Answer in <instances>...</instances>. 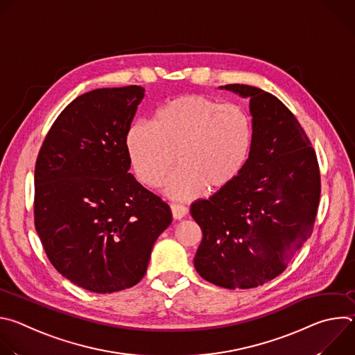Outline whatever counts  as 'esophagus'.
<instances>
[{
    "label": "esophagus",
    "mask_w": 355,
    "mask_h": 355,
    "mask_svg": "<svg viewBox=\"0 0 355 355\" xmlns=\"http://www.w3.org/2000/svg\"><path fill=\"white\" fill-rule=\"evenodd\" d=\"M171 214H173V218H174L175 220H180V219H182V218L187 216L188 209H187L184 205L173 204V205H171Z\"/></svg>",
    "instance_id": "1"
}]
</instances>
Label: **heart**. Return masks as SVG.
<instances>
[{
	"instance_id": "heart-1",
	"label": "heart",
	"mask_w": 355,
	"mask_h": 355,
	"mask_svg": "<svg viewBox=\"0 0 355 355\" xmlns=\"http://www.w3.org/2000/svg\"><path fill=\"white\" fill-rule=\"evenodd\" d=\"M251 139V119L243 108L185 94L162 104L150 123L133 122L125 147L136 177L150 188L162 187L177 163L166 192L187 200L204 188L216 192L229 185L247 162Z\"/></svg>"
}]
</instances>
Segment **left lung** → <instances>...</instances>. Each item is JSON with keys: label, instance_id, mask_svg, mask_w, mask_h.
Returning <instances> with one entry per match:
<instances>
[{"label": "left lung", "instance_id": "8db88e82", "mask_svg": "<svg viewBox=\"0 0 355 355\" xmlns=\"http://www.w3.org/2000/svg\"><path fill=\"white\" fill-rule=\"evenodd\" d=\"M220 88L250 98L252 139L240 174L191 205L202 230L193 266L208 282L248 289L278 277L311 237L320 171L309 137L275 95L244 84Z\"/></svg>", "mask_w": 355, "mask_h": 355}]
</instances>
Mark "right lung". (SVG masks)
I'll use <instances>...</instances> for the list:
<instances>
[{"mask_svg": "<svg viewBox=\"0 0 355 355\" xmlns=\"http://www.w3.org/2000/svg\"><path fill=\"white\" fill-rule=\"evenodd\" d=\"M144 88H98L62 111L35 166V227L53 267L80 288L136 285L173 222L170 207L129 173L125 135Z\"/></svg>", "mask_w": 355, "mask_h": 355, "instance_id": "obj_1", "label": "right lung"}]
</instances>
